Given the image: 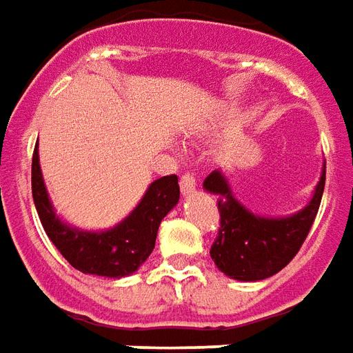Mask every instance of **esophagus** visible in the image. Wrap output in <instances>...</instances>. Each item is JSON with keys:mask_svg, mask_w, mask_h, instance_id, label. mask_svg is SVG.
Masks as SVG:
<instances>
[{"mask_svg": "<svg viewBox=\"0 0 353 353\" xmlns=\"http://www.w3.org/2000/svg\"><path fill=\"white\" fill-rule=\"evenodd\" d=\"M196 186H197V181L196 176L192 174V172H184L181 176V190L184 196H188L192 192H196Z\"/></svg>", "mask_w": 353, "mask_h": 353, "instance_id": "esophagus-1", "label": "esophagus"}]
</instances>
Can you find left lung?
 I'll return each mask as SVG.
<instances>
[{
	"label": "left lung",
	"instance_id": "1",
	"mask_svg": "<svg viewBox=\"0 0 353 353\" xmlns=\"http://www.w3.org/2000/svg\"><path fill=\"white\" fill-rule=\"evenodd\" d=\"M203 188L216 196L221 228L211 245V259L216 268L232 279L259 281L283 270L301 251L319 211L325 188V167L310 203L283 219L259 216L237 201L226 176L212 171Z\"/></svg>",
	"mask_w": 353,
	"mask_h": 353
}]
</instances>
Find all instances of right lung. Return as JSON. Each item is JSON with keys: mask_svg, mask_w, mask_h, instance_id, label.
Here are the masks:
<instances>
[{"mask_svg": "<svg viewBox=\"0 0 353 353\" xmlns=\"http://www.w3.org/2000/svg\"><path fill=\"white\" fill-rule=\"evenodd\" d=\"M32 196L45 234L66 261L83 274L125 277L137 272L156 247L157 228L165 214L179 203L176 174H167L150 184L134 211L112 230L83 232L62 222L52 209L45 188L37 144L32 157Z\"/></svg>", "mask_w": 353, "mask_h": 353, "instance_id": "right-lung-1", "label": "right lung"}]
</instances>
